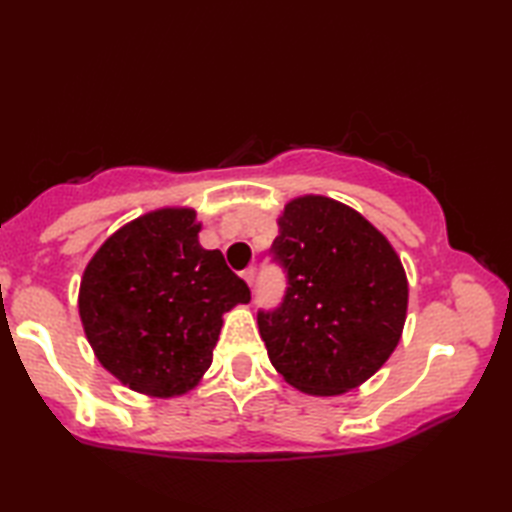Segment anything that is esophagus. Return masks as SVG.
I'll list each match as a JSON object with an SVG mask.
<instances>
[{
    "label": "esophagus",
    "instance_id": "esophagus-1",
    "mask_svg": "<svg viewBox=\"0 0 512 512\" xmlns=\"http://www.w3.org/2000/svg\"><path fill=\"white\" fill-rule=\"evenodd\" d=\"M242 279L248 284V288H253V281H255V268H246L242 273Z\"/></svg>",
    "mask_w": 512,
    "mask_h": 512
}]
</instances>
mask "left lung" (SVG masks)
<instances>
[{"instance_id":"left-lung-1","label":"left lung","mask_w":512,"mask_h":512,"mask_svg":"<svg viewBox=\"0 0 512 512\" xmlns=\"http://www.w3.org/2000/svg\"><path fill=\"white\" fill-rule=\"evenodd\" d=\"M273 255L284 303L259 312L268 358L288 385L341 396L385 365L402 336L409 284L389 239L352 206L301 195L279 215Z\"/></svg>"}]
</instances>
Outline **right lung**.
Masks as SVG:
<instances>
[{"instance_id":"add662e5","label":"right lung","mask_w":512,"mask_h":512,"mask_svg":"<svg viewBox=\"0 0 512 512\" xmlns=\"http://www.w3.org/2000/svg\"><path fill=\"white\" fill-rule=\"evenodd\" d=\"M189 206H165L118 228L83 270L79 317L99 363L129 389L173 398L213 361L222 314L250 290L220 250L200 246Z\"/></svg>"}]
</instances>
